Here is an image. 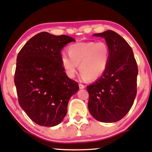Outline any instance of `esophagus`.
<instances>
[{"label": "esophagus", "instance_id": "1", "mask_svg": "<svg viewBox=\"0 0 152 152\" xmlns=\"http://www.w3.org/2000/svg\"><path fill=\"white\" fill-rule=\"evenodd\" d=\"M78 86H79V88H80V89H83V88H85L84 85L81 84V83H79V84H78Z\"/></svg>", "mask_w": 152, "mask_h": 152}]
</instances>
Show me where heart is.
Segmentation results:
<instances>
[{
    "mask_svg": "<svg viewBox=\"0 0 152 152\" xmlns=\"http://www.w3.org/2000/svg\"><path fill=\"white\" fill-rule=\"evenodd\" d=\"M69 55L62 54L61 63L69 78L79 71L84 79L93 81L102 76L109 64L110 50L104 41H87L74 43L68 47Z\"/></svg>",
    "mask_w": 152,
    "mask_h": 152,
    "instance_id": "1",
    "label": "heart"
}]
</instances>
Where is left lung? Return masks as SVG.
Returning <instances> with one entry per match:
<instances>
[{
  "mask_svg": "<svg viewBox=\"0 0 152 152\" xmlns=\"http://www.w3.org/2000/svg\"><path fill=\"white\" fill-rule=\"evenodd\" d=\"M94 36L106 40L110 58L102 76L86 87L88 108L96 120L112 123L121 120L133 105L137 96V64L132 48L116 32L108 30Z\"/></svg>",
  "mask_w": 152,
  "mask_h": 152,
  "instance_id": "obj_1",
  "label": "left lung"
}]
</instances>
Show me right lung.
<instances>
[{"instance_id": "1", "label": "right lung", "mask_w": 152, "mask_h": 152, "mask_svg": "<svg viewBox=\"0 0 152 152\" xmlns=\"http://www.w3.org/2000/svg\"><path fill=\"white\" fill-rule=\"evenodd\" d=\"M73 41L65 35L41 32L27 41L18 54L14 83L18 103L40 126L59 124L67 113L69 99L79 89L61 63L62 48Z\"/></svg>"}]
</instances>
